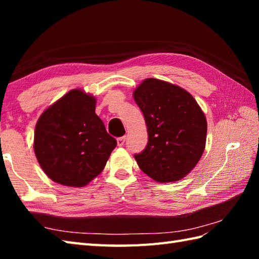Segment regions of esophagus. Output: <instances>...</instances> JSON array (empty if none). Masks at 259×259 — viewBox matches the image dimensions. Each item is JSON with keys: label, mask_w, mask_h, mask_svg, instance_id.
Wrapping results in <instances>:
<instances>
[{"label": "esophagus", "mask_w": 259, "mask_h": 259, "mask_svg": "<svg viewBox=\"0 0 259 259\" xmlns=\"http://www.w3.org/2000/svg\"><path fill=\"white\" fill-rule=\"evenodd\" d=\"M124 141H125V137H120V138L117 139V145H118L119 147L123 146V145H124Z\"/></svg>", "instance_id": "34e87169"}]
</instances>
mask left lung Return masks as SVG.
Masks as SVG:
<instances>
[{"label": "left lung", "mask_w": 259, "mask_h": 259, "mask_svg": "<svg viewBox=\"0 0 259 259\" xmlns=\"http://www.w3.org/2000/svg\"><path fill=\"white\" fill-rule=\"evenodd\" d=\"M148 130L146 149L135 159L139 168L158 183L183 179L205 150L207 120L188 91L149 78L134 91Z\"/></svg>", "instance_id": "8db88e82"}]
</instances>
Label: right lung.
I'll list each match as a JSON object with an SVG mask.
<instances>
[{
  "label": "right lung",
  "instance_id": "1",
  "mask_svg": "<svg viewBox=\"0 0 259 259\" xmlns=\"http://www.w3.org/2000/svg\"><path fill=\"white\" fill-rule=\"evenodd\" d=\"M96 98L69 91L38 118L34 152L43 171L60 185L84 187L101 174L117 141L96 114Z\"/></svg>",
  "mask_w": 259,
  "mask_h": 259
}]
</instances>
